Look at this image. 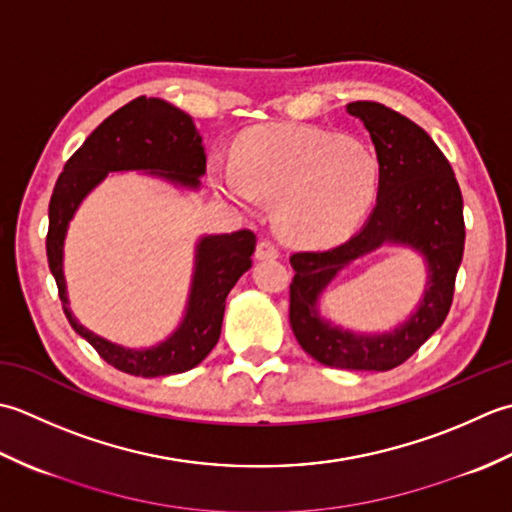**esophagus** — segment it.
<instances>
[{
    "mask_svg": "<svg viewBox=\"0 0 512 512\" xmlns=\"http://www.w3.org/2000/svg\"><path fill=\"white\" fill-rule=\"evenodd\" d=\"M256 258L258 260H274V258H278V247L269 241H260L256 245Z\"/></svg>",
    "mask_w": 512,
    "mask_h": 512,
    "instance_id": "1",
    "label": "esophagus"
}]
</instances>
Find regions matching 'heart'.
Here are the masks:
<instances>
[{
  "label": "heart",
  "mask_w": 512,
  "mask_h": 512,
  "mask_svg": "<svg viewBox=\"0 0 512 512\" xmlns=\"http://www.w3.org/2000/svg\"><path fill=\"white\" fill-rule=\"evenodd\" d=\"M214 190L241 210L274 201L285 241L325 247L353 234L380 190V163L362 143L305 128H258L236 143L234 161L210 159Z\"/></svg>",
  "instance_id": "b5f03b06"
}]
</instances>
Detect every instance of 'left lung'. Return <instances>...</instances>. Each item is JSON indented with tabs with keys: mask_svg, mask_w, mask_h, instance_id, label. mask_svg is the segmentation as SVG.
<instances>
[{
	"mask_svg": "<svg viewBox=\"0 0 512 512\" xmlns=\"http://www.w3.org/2000/svg\"><path fill=\"white\" fill-rule=\"evenodd\" d=\"M347 112L369 130L380 163V190L367 223L327 252L289 258V322L298 344L325 367L389 371L442 327L464 254V203L451 163L420 125L382 103L353 101ZM380 246H404L423 258L425 289L410 318L387 332H353L319 314L339 271Z\"/></svg>",
	"mask_w": 512,
	"mask_h": 512,
	"instance_id": "8db88e82",
	"label": "left lung"
}]
</instances>
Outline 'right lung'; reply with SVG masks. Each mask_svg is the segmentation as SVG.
Instances as JSON below:
<instances>
[{
  "label": "right lung",
  "mask_w": 512,
  "mask_h": 512,
  "mask_svg": "<svg viewBox=\"0 0 512 512\" xmlns=\"http://www.w3.org/2000/svg\"><path fill=\"white\" fill-rule=\"evenodd\" d=\"M141 172L181 192L201 190L205 148L194 119L163 99L139 97L103 121L70 156L59 174L48 207L46 254L66 318L99 356L123 373L159 378L194 369L221 336L225 298L252 267L256 236L249 229L232 234H203L194 245V269L179 325L150 347H125L83 327L72 314L64 274V249L70 221L81 203L110 174Z\"/></svg>",
  "instance_id": "obj_1"
}]
</instances>
